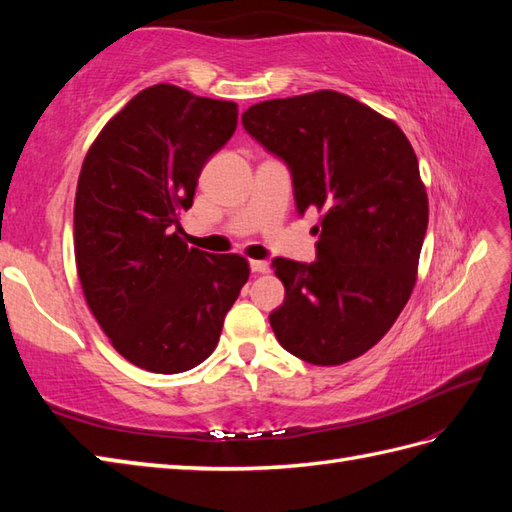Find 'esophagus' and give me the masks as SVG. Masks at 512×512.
Segmentation results:
<instances>
[{
	"label": "esophagus",
	"instance_id": "obj_1",
	"mask_svg": "<svg viewBox=\"0 0 512 512\" xmlns=\"http://www.w3.org/2000/svg\"><path fill=\"white\" fill-rule=\"evenodd\" d=\"M250 270L257 275H266L270 270V264L264 262V259H253V262H250Z\"/></svg>",
	"mask_w": 512,
	"mask_h": 512
}]
</instances>
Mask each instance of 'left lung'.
<instances>
[{
	"label": "left lung",
	"mask_w": 512,
	"mask_h": 512,
	"mask_svg": "<svg viewBox=\"0 0 512 512\" xmlns=\"http://www.w3.org/2000/svg\"><path fill=\"white\" fill-rule=\"evenodd\" d=\"M242 123L286 160L299 213H321L317 262H273L286 288L270 314L277 341L312 365L354 361L416 286L429 222L416 151L391 118L334 90L255 103Z\"/></svg>",
	"instance_id": "left-lung-1"
}]
</instances>
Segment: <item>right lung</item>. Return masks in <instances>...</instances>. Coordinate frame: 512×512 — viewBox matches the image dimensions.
Returning <instances> with one entry per match:
<instances>
[{
    "label": "right lung",
    "instance_id": "add662e5",
    "mask_svg": "<svg viewBox=\"0 0 512 512\" xmlns=\"http://www.w3.org/2000/svg\"><path fill=\"white\" fill-rule=\"evenodd\" d=\"M237 127V103L158 83L112 116L85 154L74 198L83 297L114 350L154 374L209 358L248 281L242 255L180 237L204 162Z\"/></svg>",
    "mask_w": 512,
    "mask_h": 512
}]
</instances>
